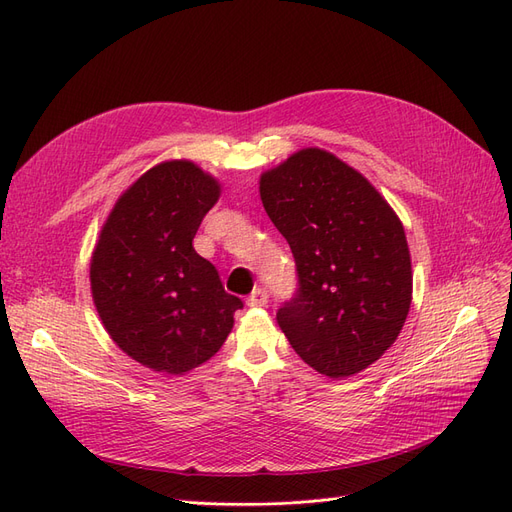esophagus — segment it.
<instances>
[{"instance_id": "esophagus-1", "label": "esophagus", "mask_w": 512, "mask_h": 512, "mask_svg": "<svg viewBox=\"0 0 512 512\" xmlns=\"http://www.w3.org/2000/svg\"><path fill=\"white\" fill-rule=\"evenodd\" d=\"M267 301H269L267 288H254L250 297H247V305L250 307H262V305H267Z\"/></svg>"}]
</instances>
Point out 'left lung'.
Returning <instances> with one entry per match:
<instances>
[{"mask_svg":"<svg viewBox=\"0 0 512 512\" xmlns=\"http://www.w3.org/2000/svg\"><path fill=\"white\" fill-rule=\"evenodd\" d=\"M260 198L297 267V292L277 309V324L318 374H359L393 346L408 316L404 226L374 185L322 149L262 175Z\"/></svg>","mask_w":512,"mask_h":512,"instance_id":"obj_1","label":"left lung"}]
</instances>
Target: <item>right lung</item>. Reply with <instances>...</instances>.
Returning <instances> with one entry per match:
<instances>
[{
    "label": "right lung",
    "instance_id": "obj_1",
    "mask_svg": "<svg viewBox=\"0 0 512 512\" xmlns=\"http://www.w3.org/2000/svg\"><path fill=\"white\" fill-rule=\"evenodd\" d=\"M218 196V181L192 162H164L117 200L100 232L96 309L113 342L153 371L177 376L211 359L243 307L192 245Z\"/></svg>",
    "mask_w": 512,
    "mask_h": 512
}]
</instances>
